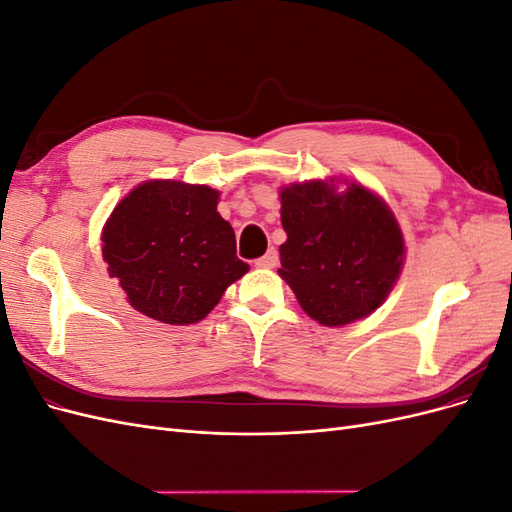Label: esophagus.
<instances>
[{
	"instance_id": "34e87169",
	"label": "esophagus",
	"mask_w": 512,
	"mask_h": 512,
	"mask_svg": "<svg viewBox=\"0 0 512 512\" xmlns=\"http://www.w3.org/2000/svg\"><path fill=\"white\" fill-rule=\"evenodd\" d=\"M277 262H280V256H277V252L271 247V250H267L265 256L256 260V267H260V269H273V267H277Z\"/></svg>"
}]
</instances>
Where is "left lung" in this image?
<instances>
[{
	"label": "left lung",
	"mask_w": 512,
	"mask_h": 512,
	"mask_svg": "<svg viewBox=\"0 0 512 512\" xmlns=\"http://www.w3.org/2000/svg\"><path fill=\"white\" fill-rule=\"evenodd\" d=\"M345 185L338 188V183ZM282 280L322 327H346L386 301L406 258L395 213L365 185L312 179L280 190Z\"/></svg>",
	"instance_id": "8db88e82"
}]
</instances>
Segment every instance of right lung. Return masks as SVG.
I'll use <instances>...</instances> for the list:
<instances>
[{"instance_id":"right-lung-1","label":"right lung","mask_w":512,"mask_h":512,"mask_svg":"<svg viewBox=\"0 0 512 512\" xmlns=\"http://www.w3.org/2000/svg\"><path fill=\"white\" fill-rule=\"evenodd\" d=\"M209 185L149 179L123 196L102 228V256L128 303L164 324H194L250 271Z\"/></svg>"}]
</instances>
